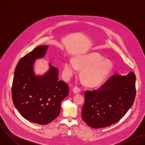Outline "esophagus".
<instances>
[{"label": "esophagus", "mask_w": 145, "mask_h": 145, "mask_svg": "<svg viewBox=\"0 0 145 145\" xmlns=\"http://www.w3.org/2000/svg\"><path fill=\"white\" fill-rule=\"evenodd\" d=\"M80 91H81L80 89L77 88V87H75L73 89V92L74 93H78L80 92Z\"/></svg>", "instance_id": "obj_1"}]
</instances>
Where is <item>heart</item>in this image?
Here are the masks:
<instances>
[{"label": "heart", "mask_w": 145, "mask_h": 145, "mask_svg": "<svg viewBox=\"0 0 145 145\" xmlns=\"http://www.w3.org/2000/svg\"><path fill=\"white\" fill-rule=\"evenodd\" d=\"M76 68L81 70L80 76L86 84L91 87L99 85L105 80L112 68V64L107 59H103L97 53L76 57L74 63L71 60L65 61L63 74L66 80L74 75Z\"/></svg>", "instance_id": "1"}]
</instances>
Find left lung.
<instances>
[{"label": "left lung", "instance_id": "1", "mask_svg": "<svg viewBox=\"0 0 145 145\" xmlns=\"http://www.w3.org/2000/svg\"><path fill=\"white\" fill-rule=\"evenodd\" d=\"M136 77L116 74L99 89L86 91L81 117L93 129L111 126L118 122L133 106L136 95Z\"/></svg>", "mask_w": 145, "mask_h": 145}]
</instances>
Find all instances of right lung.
Here are the masks:
<instances>
[{
  "mask_svg": "<svg viewBox=\"0 0 145 145\" xmlns=\"http://www.w3.org/2000/svg\"><path fill=\"white\" fill-rule=\"evenodd\" d=\"M48 48L38 46L19 61L12 85V99L17 110L26 120L41 125L59 115L61 103L69 91L66 82L58 80V69L50 64L45 74H35V59L44 57Z\"/></svg>",
  "mask_w": 145,
  "mask_h": 145,
  "instance_id": "right-lung-1",
  "label": "right lung"
}]
</instances>
